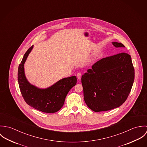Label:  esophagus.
<instances>
[{
  "mask_svg": "<svg viewBox=\"0 0 147 147\" xmlns=\"http://www.w3.org/2000/svg\"><path fill=\"white\" fill-rule=\"evenodd\" d=\"M77 78L79 79V80H80L81 78H82V74L81 72H78L77 74Z\"/></svg>",
  "mask_w": 147,
  "mask_h": 147,
  "instance_id": "esophagus-1",
  "label": "esophagus"
}]
</instances>
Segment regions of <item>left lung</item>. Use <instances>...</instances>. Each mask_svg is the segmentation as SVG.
Returning <instances> with one entry per match:
<instances>
[{
    "instance_id": "left-lung-1",
    "label": "left lung",
    "mask_w": 147,
    "mask_h": 147,
    "mask_svg": "<svg viewBox=\"0 0 147 147\" xmlns=\"http://www.w3.org/2000/svg\"><path fill=\"white\" fill-rule=\"evenodd\" d=\"M115 47H125L113 42ZM135 78L131 56L121 53L94 63L82 77L84 101L95 112L107 111L122 105L130 93Z\"/></svg>"
}]
</instances>
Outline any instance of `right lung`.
I'll list each match as a JSON object with an SVG mask.
<instances>
[{"mask_svg":"<svg viewBox=\"0 0 147 147\" xmlns=\"http://www.w3.org/2000/svg\"><path fill=\"white\" fill-rule=\"evenodd\" d=\"M33 48V45L25 53L18 68V79L21 94L26 104L33 108L43 113H55L62 107L67 94L76 84V77L63 78L45 89L30 84L25 75L24 64Z\"/></svg>","mask_w":147,"mask_h":147,"instance_id":"obj_1","label":"right lung"}]
</instances>
